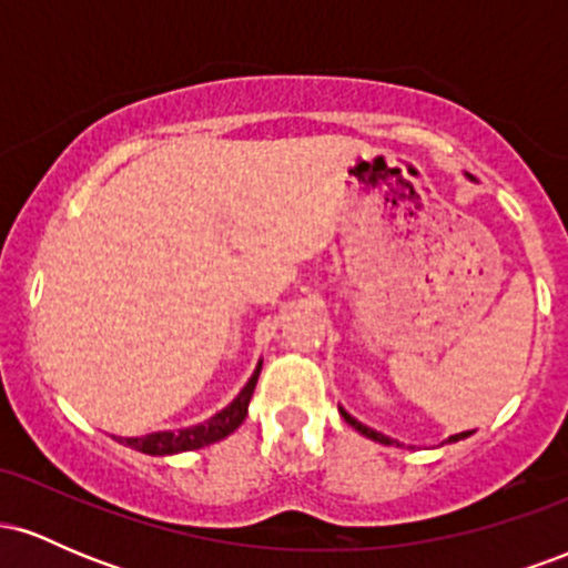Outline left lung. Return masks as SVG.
Masks as SVG:
<instances>
[{
	"instance_id": "1",
	"label": "left lung",
	"mask_w": 568,
	"mask_h": 568,
	"mask_svg": "<svg viewBox=\"0 0 568 568\" xmlns=\"http://www.w3.org/2000/svg\"><path fill=\"white\" fill-rule=\"evenodd\" d=\"M342 416H344V419H347V425L355 427L357 433H363V435H366V438H371V440H379V443H384V446H393V443H395L393 438H387V435H382V433H376V429H371V427H366V425H361V422H357L355 416H349L347 410H344V408H342ZM467 435H470V433H459V435H452V438H448V440H462V438H467Z\"/></svg>"
}]
</instances>
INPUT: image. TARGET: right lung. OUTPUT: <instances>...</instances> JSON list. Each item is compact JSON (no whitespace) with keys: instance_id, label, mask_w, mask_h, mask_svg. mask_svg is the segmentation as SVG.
<instances>
[{"instance_id":"1","label":"right lung","mask_w":568,"mask_h":568,"mask_svg":"<svg viewBox=\"0 0 568 568\" xmlns=\"http://www.w3.org/2000/svg\"><path fill=\"white\" fill-rule=\"evenodd\" d=\"M258 374H262V363H258L256 371H253L251 382L245 384L243 393L234 397V400L224 410H221V414L213 416V419H207L205 425L179 429V433H152V435H143V438H122L120 443L135 448V452L162 456V454L192 452V448H202V446H211V443H216V440H224L226 435H232L234 429L245 422L247 403H251L253 389H256Z\"/></svg>"}]
</instances>
